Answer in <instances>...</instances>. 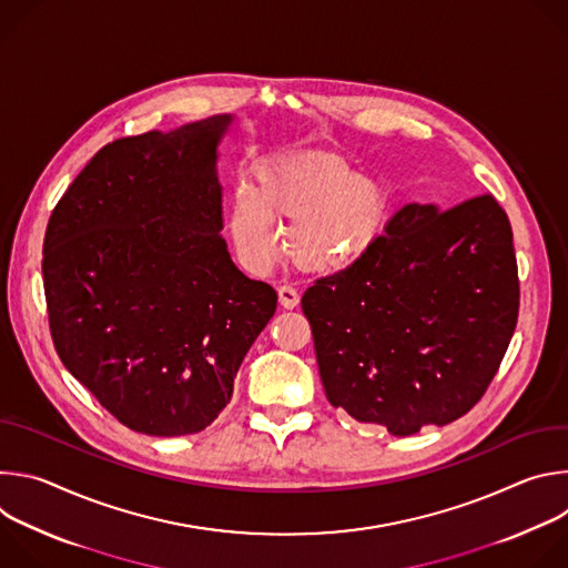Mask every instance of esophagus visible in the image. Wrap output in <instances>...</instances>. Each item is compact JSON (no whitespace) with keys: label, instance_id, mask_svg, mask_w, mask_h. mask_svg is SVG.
<instances>
[{"label":"esophagus","instance_id":"34e87169","mask_svg":"<svg viewBox=\"0 0 568 568\" xmlns=\"http://www.w3.org/2000/svg\"><path fill=\"white\" fill-rule=\"evenodd\" d=\"M278 301H281L283 307L292 310V307L298 305V292L292 285H281L278 287Z\"/></svg>","mask_w":568,"mask_h":568}]
</instances>
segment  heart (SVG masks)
I'll return each mask as SVG.
<instances>
[{
    "label": "heart",
    "mask_w": 568,
    "mask_h": 568,
    "mask_svg": "<svg viewBox=\"0 0 568 568\" xmlns=\"http://www.w3.org/2000/svg\"><path fill=\"white\" fill-rule=\"evenodd\" d=\"M290 226V254L307 272L333 274L355 265L375 245L388 197L335 152L292 148L254 169V191L237 189L229 231L235 252L252 270H267L281 252V226Z\"/></svg>",
    "instance_id": "heart-1"
}]
</instances>
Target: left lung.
Listing matches in <instances>:
<instances>
[{
  "label": "left lung",
  "instance_id": "obj_1",
  "mask_svg": "<svg viewBox=\"0 0 568 568\" xmlns=\"http://www.w3.org/2000/svg\"><path fill=\"white\" fill-rule=\"evenodd\" d=\"M384 231L301 307L333 407L412 436L465 416L495 379L519 316L517 256L490 193L407 204Z\"/></svg>",
  "mask_w": 568,
  "mask_h": 568
}]
</instances>
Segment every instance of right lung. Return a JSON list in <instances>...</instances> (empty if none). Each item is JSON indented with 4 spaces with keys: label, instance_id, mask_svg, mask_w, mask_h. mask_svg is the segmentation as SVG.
<instances>
[{
    "label": "right lung",
    "instance_id": "obj_1",
    "mask_svg": "<svg viewBox=\"0 0 568 568\" xmlns=\"http://www.w3.org/2000/svg\"><path fill=\"white\" fill-rule=\"evenodd\" d=\"M231 116L103 145L44 233L49 331L64 368L121 425L206 429L276 312L278 294L229 258L217 141Z\"/></svg>",
    "mask_w": 568,
    "mask_h": 568
}]
</instances>
